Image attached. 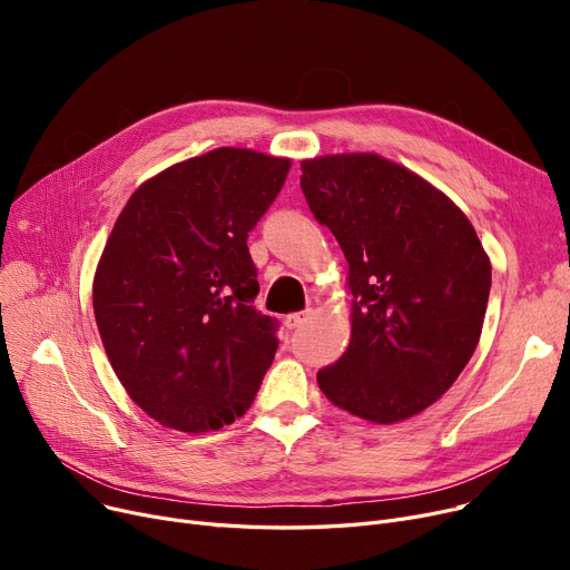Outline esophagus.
<instances>
[{"instance_id":"esophagus-1","label":"esophagus","mask_w":570,"mask_h":570,"mask_svg":"<svg viewBox=\"0 0 570 570\" xmlns=\"http://www.w3.org/2000/svg\"><path fill=\"white\" fill-rule=\"evenodd\" d=\"M307 316H309V312H295V314H288V316L284 318V325L288 327V331H295V327H301V325L307 321Z\"/></svg>"}]
</instances>
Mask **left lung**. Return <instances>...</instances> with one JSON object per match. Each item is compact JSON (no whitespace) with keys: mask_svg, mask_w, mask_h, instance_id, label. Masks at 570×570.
Instances as JSON below:
<instances>
[{"mask_svg":"<svg viewBox=\"0 0 570 570\" xmlns=\"http://www.w3.org/2000/svg\"><path fill=\"white\" fill-rule=\"evenodd\" d=\"M314 217L348 261L351 342L316 374L365 421L421 413L455 383L481 340L492 265L462 209L428 179L372 153L301 164Z\"/></svg>","mask_w":570,"mask_h":570,"instance_id":"1","label":"left lung"}]
</instances>
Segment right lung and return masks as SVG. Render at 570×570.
Listing matches in <instances>:
<instances>
[{
	"label": "right lung",
	"instance_id": "1",
	"mask_svg": "<svg viewBox=\"0 0 570 570\" xmlns=\"http://www.w3.org/2000/svg\"><path fill=\"white\" fill-rule=\"evenodd\" d=\"M291 161L243 147L175 164L119 213L95 275V316L129 397L166 428L243 415L273 365L277 318L254 307L247 237Z\"/></svg>",
	"mask_w": 570,
	"mask_h": 570
}]
</instances>
